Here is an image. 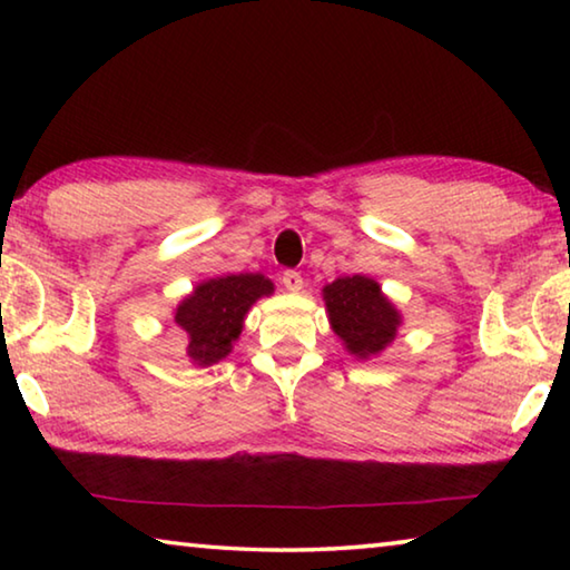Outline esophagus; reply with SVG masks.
I'll use <instances>...</instances> for the list:
<instances>
[{
  "mask_svg": "<svg viewBox=\"0 0 570 570\" xmlns=\"http://www.w3.org/2000/svg\"><path fill=\"white\" fill-rule=\"evenodd\" d=\"M282 284L286 286V292L296 294V292H302L304 278H302V274H298V272H284L282 274Z\"/></svg>",
  "mask_w": 570,
  "mask_h": 570,
  "instance_id": "34e87169",
  "label": "esophagus"
}]
</instances>
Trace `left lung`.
Returning <instances> with one entry per match:
<instances>
[{"label": "left lung", "instance_id": "obj_1", "mask_svg": "<svg viewBox=\"0 0 570 570\" xmlns=\"http://www.w3.org/2000/svg\"><path fill=\"white\" fill-rule=\"evenodd\" d=\"M332 332L354 360H370L394 342L402 314L372 276H342L322 288Z\"/></svg>", "mask_w": 570, "mask_h": 570}]
</instances>
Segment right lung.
Segmentation results:
<instances>
[{"instance_id":"1","label":"right lung","mask_w":570,"mask_h":570,"mask_svg":"<svg viewBox=\"0 0 570 570\" xmlns=\"http://www.w3.org/2000/svg\"><path fill=\"white\" fill-rule=\"evenodd\" d=\"M274 294V282L264 274H230L206 278L193 286L173 308V324L186 332L190 364L214 366L234 352L248 308Z\"/></svg>"}]
</instances>
